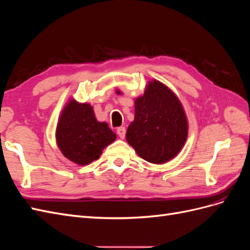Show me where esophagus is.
<instances>
[{
  "label": "esophagus",
  "mask_w": 250,
  "mask_h": 250,
  "mask_svg": "<svg viewBox=\"0 0 250 250\" xmlns=\"http://www.w3.org/2000/svg\"><path fill=\"white\" fill-rule=\"evenodd\" d=\"M117 133H118V135H119L121 139H124L125 138V133H126L125 127H119L118 129H117Z\"/></svg>",
  "instance_id": "esophagus-1"
}]
</instances>
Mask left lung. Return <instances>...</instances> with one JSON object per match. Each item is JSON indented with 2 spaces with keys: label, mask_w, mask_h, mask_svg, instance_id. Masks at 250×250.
Here are the masks:
<instances>
[{
  "label": "left lung",
  "mask_w": 250,
  "mask_h": 250,
  "mask_svg": "<svg viewBox=\"0 0 250 250\" xmlns=\"http://www.w3.org/2000/svg\"><path fill=\"white\" fill-rule=\"evenodd\" d=\"M188 131V119L178 97L161 81H149L145 92L134 101V120L127 128V143L143 160L161 165L180 152Z\"/></svg>",
  "instance_id": "8db88e82"
}]
</instances>
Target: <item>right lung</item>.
<instances>
[{
  "mask_svg": "<svg viewBox=\"0 0 250 250\" xmlns=\"http://www.w3.org/2000/svg\"><path fill=\"white\" fill-rule=\"evenodd\" d=\"M55 135L64 157L80 166L98 160L117 139L107 123L97 121L92 105L75 99H70L60 113Z\"/></svg>",
  "mask_w": 250,
  "mask_h": 250,
  "instance_id": "1",
  "label": "right lung"
}]
</instances>
